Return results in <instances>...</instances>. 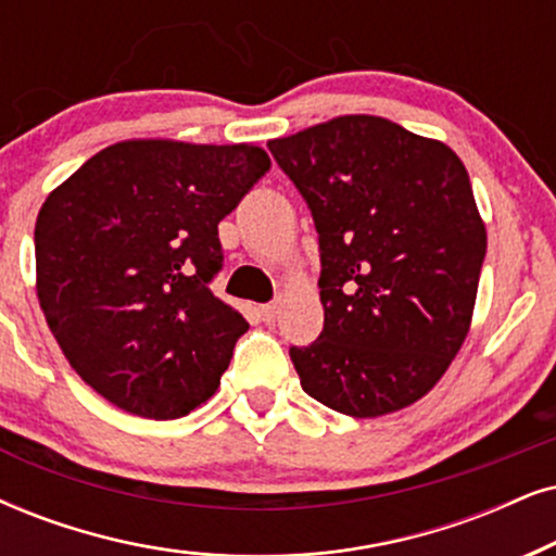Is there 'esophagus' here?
Segmentation results:
<instances>
[{
  "mask_svg": "<svg viewBox=\"0 0 556 556\" xmlns=\"http://www.w3.org/2000/svg\"><path fill=\"white\" fill-rule=\"evenodd\" d=\"M277 313H279V302L277 300L266 302V305L258 307V315H262L264 323H271L274 318H277Z\"/></svg>",
  "mask_w": 556,
  "mask_h": 556,
  "instance_id": "obj_1",
  "label": "esophagus"
}]
</instances>
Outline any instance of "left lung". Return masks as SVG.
<instances>
[{
  "label": "left lung",
  "instance_id": "left-lung-1",
  "mask_svg": "<svg viewBox=\"0 0 556 556\" xmlns=\"http://www.w3.org/2000/svg\"><path fill=\"white\" fill-rule=\"evenodd\" d=\"M318 230L320 336L290 346L307 395L354 418L416 403L467 339L488 236L469 174L371 115L269 140Z\"/></svg>",
  "mask_w": 556,
  "mask_h": 556
}]
</instances>
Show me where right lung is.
Segmentation results:
<instances>
[{"mask_svg":"<svg viewBox=\"0 0 556 556\" xmlns=\"http://www.w3.org/2000/svg\"><path fill=\"white\" fill-rule=\"evenodd\" d=\"M258 146L125 140L48 194L35 223L38 300L91 390L132 416L205 403L249 323L210 290L217 223L269 172Z\"/></svg>","mask_w":556,"mask_h":556,"instance_id":"add662e5","label":"right lung"}]
</instances>
